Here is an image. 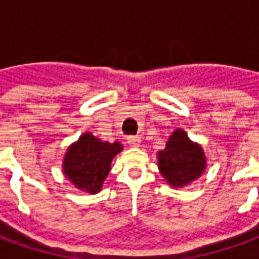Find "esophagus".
<instances>
[{"mask_svg":"<svg viewBox=\"0 0 259 259\" xmlns=\"http://www.w3.org/2000/svg\"><path fill=\"white\" fill-rule=\"evenodd\" d=\"M126 140H127V144H129L130 147H139L141 143V139L139 136H129Z\"/></svg>","mask_w":259,"mask_h":259,"instance_id":"esophagus-1","label":"esophagus"}]
</instances>
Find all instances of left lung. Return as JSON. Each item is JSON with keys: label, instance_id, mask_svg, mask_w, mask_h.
Wrapping results in <instances>:
<instances>
[{"label": "left lung", "instance_id": "left-lung-1", "mask_svg": "<svg viewBox=\"0 0 259 259\" xmlns=\"http://www.w3.org/2000/svg\"><path fill=\"white\" fill-rule=\"evenodd\" d=\"M158 166L168 183L182 187L204 172L205 157L201 147L190 141L183 130H176L165 150L158 152Z\"/></svg>", "mask_w": 259, "mask_h": 259}]
</instances>
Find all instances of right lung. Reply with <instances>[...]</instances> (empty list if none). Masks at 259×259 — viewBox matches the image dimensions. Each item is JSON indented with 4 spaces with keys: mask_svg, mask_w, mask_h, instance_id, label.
Masks as SVG:
<instances>
[{
    "mask_svg": "<svg viewBox=\"0 0 259 259\" xmlns=\"http://www.w3.org/2000/svg\"><path fill=\"white\" fill-rule=\"evenodd\" d=\"M120 150L122 146L116 141L109 144L85 133L68 148L64 161L65 175L80 190L98 193L111 170L112 158Z\"/></svg>",
    "mask_w": 259,
    "mask_h": 259,
    "instance_id": "add662e5",
    "label": "right lung"
}]
</instances>
